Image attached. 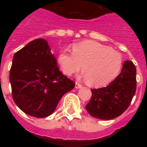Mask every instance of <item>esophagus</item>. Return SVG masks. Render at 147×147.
<instances>
[{"mask_svg": "<svg viewBox=\"0 0 147 147\" xmlns=\"http://www.w3.org/2000/svg\"><path fill=\"white\" fill-rule=\"evenodd\" d=\"M75 87H76V89H79V88H81V87H82V85H81L80 83H78V82H76V86H75Z\"/></svg>", "mask_w": 147, "mask_h": 147, "instance_id": "obj_1", "label": "esophagus"}]
</instances>
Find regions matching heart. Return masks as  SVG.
<instances>
[{
  "instance_id": "heart-1",
  "label": "heart",
  "mask_w": 147,
  "mask_h": 147,
  "mask_svg": "<svg viewBox=\"0 0 147 147\" xmlns=\"http://www.w3.org/2000/svg\"><path fill=\"white\" fill-rule=\"evenodd\" d=\"M57 62L65 75L79 71L82 65L84 78L90 86L106 85L119 75L123 57L119 52L94 41H83L72 45V53L64 49Z\"/></svg>"
}]
</instances>
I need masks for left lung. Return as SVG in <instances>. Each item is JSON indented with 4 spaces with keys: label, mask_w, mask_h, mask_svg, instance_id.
Instances as JSON below:
<instances>
[{
    "label": "left lung",
    "mask_w": 147,
    "mask_h": 147,
    "mask_svg": "<svg viewBox=\"0 0 147 147\" xmlns=\"http://www.w3.org/2000/svg\"><path fill=\"white\" fill-rule=\"evenodd\" d=\"M136 90V68L124 61L121 72L108 86L92 89L86 109L90 115L101 120H112L123 113L131 104Z\"/></svg>",
    "instance_id": "1"
}]
</instances>
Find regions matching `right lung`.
<instances>
[{
	"mask_svg": "<svg viewBox=\"0 0 147 147\" xmlns=\"http://www.w3.org/2000/svg\"><path fill=\"white\" fill-rule=\"evenodd\" d=\"M9 81L15 103L24 113L43 118L51 115L75 83L61 73L46 40L38 38L16 52Z\"/></svg>",
	"mask_w": 147,
	"mask_h": 147,
	"instance_id": "add662e5",
	"label": "right lung"
}]
</instances>
